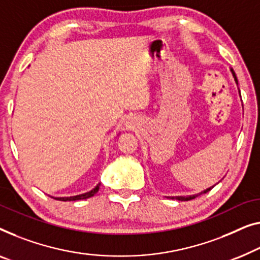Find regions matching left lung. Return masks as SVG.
Wrapping results in <instances>:
<instances>
[{"label": "left lung", "mask_w": 260, "mask_h": 260, "mask_svg": "<svg viewBox=\"0 0 260 260\" xmlns=\"http://www.w3.org/2000/svg\"><path fill=\"white\" fill-rule=\"evenodd\" d=\"M231 73H232V75H233V77H235V81H236V83L238 84V80H237V77H236V74H235V71H233V69H231ZM240 92V91H239ZM214 186V185H213ZM213 186H211V187H209V189H206V190H204V191H202V192H199V193H197V194H192V196H177V197H169V198H171V199H178V201H191V199H193V198H196V197H198L199 194H203V193H206V192H209L210 190L212 189Z\"/></svg>", "instance_id": "8db88e82"}]
</instances>
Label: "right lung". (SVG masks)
<instances>
[{
	"label": "right lung",
	"instance_id": "1",
	"mask_svg": "<svg viewBox=\"0 0 260 260\" xmlns=\"http://www.w3.org/2000/svg\"><path fill=\"white\" fill-rule=\"evenodd\" d=\"M100 185H101V183L97 184V185L93 187L92 190H90V191H88V192H85V193H81V194H77V196H71V197H52V198L57 199V201H63V202L80 201V199H86V198L92 197L93 194L97 193V191L100 190Z\"/></svg>",
	"mask_w": 260,
	"mask_h": 260
}]
</instances>
